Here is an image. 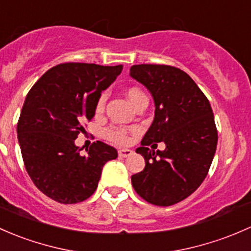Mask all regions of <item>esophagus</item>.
<instances>
[{"label":"esophagus","mask_w":251,"mask_h":251,"mask_svg":"<svg viewBox=\"0 0 251 251\" xmlns=\"http://www.w3.org/2000/svg\"><path fill=\"white\" fill-rule=\"evenodd\" d=\"M130 154H133V151L129 149H121L118 150V156L120 157H129Z\"/></svg>","instance_id":"34e87169"}]
</instances>
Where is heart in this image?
I'll return each instance as SVG.
<instances>
[{
  "label": "heart",
  "mask_w": 251,
  "mask_h": 251,
  "mask_svg": "<svg viewBox=\"0 0 251 251\" xmlns=\"http://www.w3.org/2000/svg\"><path fill=\"white\" fill-rule=\"evenodd\" d=\"M126 94V98L129 99V101H130L133 105L135 104V101L139 99V98L145 95L139 88H135V87L128 88ZM105 101H106V95L102 94L101 97L99 98V100H98L97 106H95V111H97L98 113L102 112V110H104V106H105ZM105 136H106V139H108V140L117 144H125L126 143V140H128V134H126V129L117 128V126H111V128H107L106 130H105Z\"/></svg>",
  "instance_id": "1"
}]
</instances>
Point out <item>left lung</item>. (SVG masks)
I'll return each instance as SVG.
<instances>
[{
  "label": "left lung",
  "mask_w": 251,
  "mask_h": 251,
  "mask_svg": "<svg viewBox=\"0 0 251 251\" xmlns=\"http://www.w3.org/2000/svg\"><path fill=\"white\" fill-rule=\"evenodd\" d=\"M130 76L150 90L156 107L136 149L145 168L131 176V185L146 202L173 205L192 195L208 174L218 145L213 110L195 81L174 66L133 65ZM161 141L164 151L148 149Z\"/></svg>",
  "instance_id": "1"
}]
</instances>
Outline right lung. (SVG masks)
<instances>
[{"label": "right lung", "mask_w": 251, "mask_h": 251, "mask_svg": "<svg viewBox=\"0 0 251 251\" xmlns=\"http://www.w3.org/2000/svg\"><path fill=\"white\" fill-rule=\"evenodd\" d=\"M123 66L65 63L49 69L27 93L17 126L27 174L36 187L63 204L83 202L95 192L102 167L117 158L110 145L93 143L81 154L75 140L95 115L102 90Z\"/></svg>", "instance_id": "add662e5"}]
</instances>
